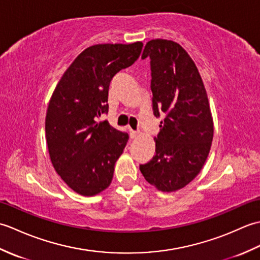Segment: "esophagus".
Segmentation results:
<instances>
[{"instance_id": "esophagus-1", "label": "esophagus", "mask_w": 260, "mask_h": 260, "mask_svg": "<svg viewBox=\"0 0 260 260\" xmlns=\"http://www.w3.org/2000/svg\"><path fill=\"white\" fill-rule=\"evenodd\" d=\"M129 135H131V139H136V137L139 136V132L129 129Z\"/></svg>"}]
</instances>
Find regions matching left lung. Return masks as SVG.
<instances>
[{
  "label": "left lung",
  "instance_id": "left-lung-1",
  "mask_svg": "<svg viewBox=\"0 0 260 260\" xmlns=\"http://www.w3.org/2000/svg\"><path fill=\"white\" fill-rule=\"evenodd\" d=\"M151 59L153 113L163 116L155 155L141 164L148 183L163 192L184 187L200 172L213 139V120L206 88L196 63L179 43L155 39L142 59Z\"/></svg>",
  "mask_w": 260,
  "mask_h": 260
}]
</instances>
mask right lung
I'll return each instance as SVG.
<instances>
[{"instance_id": "1", "label": "right lung", "mask_w": 260, "mask_h": 260, "mask_svg": "<svg viewBox=\"0 0 260 260\" xmlns=\"http://www.w3.org/2000/svg\"><path fill=\"white\" fill-rule=\"evenodd\" d=\"M143 43L95 45L69 66L54 89L46 116V139L54 170L66 184L91 197L109 186L128 134L98 121L108 113L113 77L133 64Z\"/></svg>"}]
</instances>
